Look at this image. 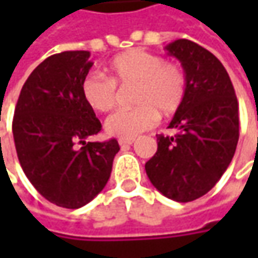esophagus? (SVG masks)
<instances>
[{"label": "esophagus", "instance_id": "34e87169", "mask_svg": "<svg viewBox=\"0 0 258 258\" xmlns=\"http://www.w3.org/2000/svg\"><path fill=\"white\" fill-rule=\"evenodd\" d=\"M134 142H135L134 139H120V141H119V145L123 148V146H129V145H132Z\"/></svg>", "mask_w": 258, "mask_h": 258}]
</instances>
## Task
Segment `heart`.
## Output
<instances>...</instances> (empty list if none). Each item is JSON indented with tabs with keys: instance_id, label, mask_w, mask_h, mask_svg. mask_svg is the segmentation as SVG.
<instances>
[{
	"instance_id": "1",
	"label": "heart",
	"mask_w": 258,
	"mask_h": 258,
	"mask_svg": "<svg viewBox=\"0 0 258 258\" xmlns=\"http://www.w3.org/2000/svg\"><path fill=\"white\" fill-rule=\"evenodd\" d=\"M104 72L107 79L87 75L80 94L87 107L107 113L116 106V87L134 86L132 109L119 110L106 122V132L120 139H134L154 127L158 116L171 117L182 107L188 80L181 66L166 63L162 55L134 48L112 58Z\"/></svg>"
}]
</instances>
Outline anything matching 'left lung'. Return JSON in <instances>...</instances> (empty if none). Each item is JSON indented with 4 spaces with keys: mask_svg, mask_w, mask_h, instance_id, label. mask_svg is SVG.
I'll use <instances>...</instances> for the list:
<instances>
[{
    "mask_svg": "<svg viewBox=\"0 0 258 258\" xmlns=\"http://www.w3.org/2000/svg\"><path fill=\"white\" fill-rule=\"evenodd\" d=\"M181 61L188 80L182 107L158 135V151L145 164L149 181L166 198L189 203L220 181L238 142V102L230 76L207 48L179 38L165 47Z\"/></svg>",
    "mask_w": 258,
    "mask_h": 258,
    "instance_id": "obj_1",
    "label": "left lung"
}]
</instances>
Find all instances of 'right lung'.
Returning a JSON list of instances; mask_svg holds the SVG:
<instances>
[{
  "label": "right lung",
  "instance_id": "obj_1",
  "mask_svg": "<svg viewBox=\"0 0 258 258\" xmlns=\"http://www.w3.org/2000/svg\"><path fill=\"white\" fill-rule=\"evenodd\" d=\"M93 63L89 51L47 57L28 76L14 110L13 135L25 176L47 201L76 210L110 178L116 139L87 142L102 124L80 94Z\"/></svg>",
  "mask_w": 258,
  "mask_h": 258
}]
</instances>
